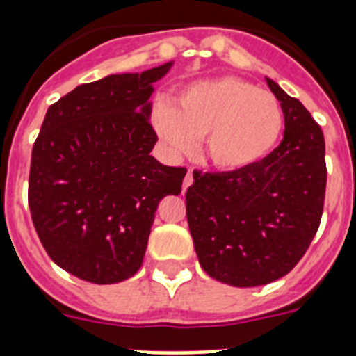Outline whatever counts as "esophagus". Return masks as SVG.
Masks as SVG:
<instances>
[{
	"mask_svg": "<svg viewBox=\"0 0 356 356\" xmlns=\"http://www.w3.org/2000/svg\"><path fill=\"white\" fill-rule=\"evenodd\" d=\"M193 181H194V178H193V171H191V169H188L187 175H185V180H184V193H185V191H187L188 187H191V185H193Z\"/></svg>",
	"mask_w": 356,
	"mask_h": 356,
	"instance_id": "esophagus-1",
	"label": "esophagus"
}]
</instances>
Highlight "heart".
<instances>
[{
    "instance_id": "b5f03b06",
    "label": "heart",
    "mask_w": 356,
    "mask_h": 356,
    "mask_svg": "<svg viewBox=\"0 0 356 356\" xmlns=\"http://www.w3.org/2000/svg\"><path fill=\"white\" fill-rule=\"evenodd\" d=\"M153 127L176 153H187L194 139L203 137L212 165L242 171L275 147L284 114L271 92L241 78L225 76L188 85L172 108L156 106Z\"/></svg>"
}]
</instances>
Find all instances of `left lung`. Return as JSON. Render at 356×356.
I'll list each match as a JSON object with an SVG mask.
<instances>
[{"instance_id": "obj_1", "label": "left lung", "mask_w": 356, "mask_h": 356, "mask_svg": "<svg viewBox=\"0 0 356 356\" xmlns=\"http://www.w3.org/2000/svg\"><path fill=\"white\" fill-rule=\"evenodd\" d=\"M284 110L278 147L242 171H194L187 221L203 271L234 287L282 278L307 253L326 193L325 135L300 99L267 78Z\"/></svg>"}]
</instances>
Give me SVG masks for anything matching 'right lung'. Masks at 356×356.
<instances>
[{"mask_svg":"<svg viewBox=\"0 0 356 356\" xmlns=\"http://www.w3.org/2000/svg\"><path fill=\"white\" fill-rule=\"evenodd\" d=\"M172 62L78 85L46 112L28 181L31 221L49 259L90 284L139 271L160 200L185 168L151 156L153 83Z\"/></svg>","mask_w":356,"mask_h":356,"instance_id":"add662e5","label":"right lung"}]
</instances>
